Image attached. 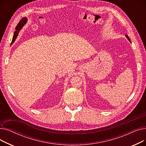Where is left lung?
Wrapping results in <instances>:
<instances>
[{
  "mask_svg": "<svg viewBox=\"0 0 146 146\" xmlns=\"http://www.w3.org/2000/svg\"><path fill=\"white\" fill-rule=\"evenodd\" d=\"M125 36H126V37H127V38H128V40H129V41H130V39H129V37H128V35H125Z\"/></svg>",
  "mask_w": 146,
  "mask_h": 146,
  "instance_id": "1",
  "label": "left lung"
}]
</instances>
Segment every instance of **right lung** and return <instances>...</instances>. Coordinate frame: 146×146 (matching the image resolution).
Segmentation results:
<instances>
[{
  "mask_svg": "<svg viewBox=\"0 0 146 146\" xmlns=\"http://www.w3.org/2000/svg\"><path fill=\"white\" fill-rule=\"evenodd\" d=\"M27 19L26 18H23L21 19V21H19V22L18 23V24L17 25V26L16 27V28H15V29H16V31L14 32V34H13V38H12V42H11V45L14 42V41H15V40H16V38L18 35V33H19V31L22 28V27L24 25V24L26 23Z\"/></svg>",
  "mask_w": 146,
  "mask_h": 146,
  "instance_id": "right-lung-1",
  "label": "right lung"
}]
</instances>
